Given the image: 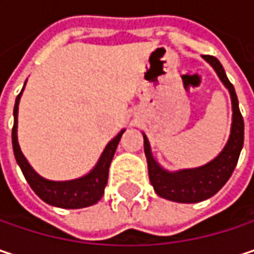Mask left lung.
<instances>
[{"label":"left lung","instance_id":"8db88e82","mask_svg":"<svg viewBox=\"0 0 254 254\" xmlns=\"http://www.w3.org/2000/svg\"><path fill=\"white\" fill-rule=\"evenodd\" d=\"M203 59L213 66L218 76L221 77L224 85L229 89L231 100H232L231 135L222 153L215 160H212L210 163L201 168L185 169L172 174L163 171L153 159L148 139L144 135V153L147 157L150 182L154 191L157 192V195L178 203H197L215 195L232 175L244 144V121L238 107V98L235 89L216 57L203 56Z\"/></svg>","mask_w":254,"mask_h":254}]
</instances>
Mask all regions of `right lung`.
<instances>
[{
    "label": "right lung",
    "mask_w": 254,
    "mask_h": 254,
    "mask_svg": "<svg viewBox=\"0 0 254 254\" xmlns=\"http://www.w3.org/2000/svg\"><path fill=\"white\" fill-rule=\"evenodd\" d=\"M22 91L17 95L16 104H14V112H13L14 125H13V132H11V141H13V151H14L16 162L20 166L30 188L35 191V194L41 200H44L45 203L51 206H57L63 209H80V207H88V206L95 204L104 194V188L107 185V178H109V168H110L112 159L115 156L116 147L121 141L124 130L107 144L97 166L86 177L73 179V181H64V182H54V181L44 179L27 163L17 142V110H19Z\"/></svg>",
    "instance_id": "obj_1"
}]
</instances>
